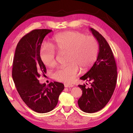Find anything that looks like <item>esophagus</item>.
<instances>
[{
  "label": "esophagus",
  "mask_w": 133,
  "mask_h": 133,
  "mask_svg": "<svg viewBox=\"0 0 133 133\" xmlns=\"http://www.w3.org/2000/svg\"><path fill=\"white\" fill-rule=\"evenodd\" d=\"M64 85L65 87H67V88H70V87H74V85H73V84H69V83H64Z\"/></svg>",
  "instance_id": "34e87169"
}]
</instances>
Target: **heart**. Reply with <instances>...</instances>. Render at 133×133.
<instances>
[{
  "label": "heart",
  "instance_id": "b5f03b06",
  "mask_svg": "<svg viewBox=\"0 0 133 133\" xmlns=\"http://www.w3.org/2000/svg\"><path fill=\"white\" fill-rule=\"evenodd\" d=\"M52 46L43 45L39 51L40 59L45 66L54 67L56 64L55 49L59 52H67L69 64L58 69L54 72L55 79L70 83L77 75L79 66L82 70L91 67L97 60L99 44L93 36H86L78 31H66L53 38Z\"/></svg>",
  "mask_w": 133,
  "mask_h": 133
}]
</instances>
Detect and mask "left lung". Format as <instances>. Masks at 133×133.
<instances>
[{
	"label": "left lung",
	"instance_id": "left-lung-1",
	"mask_svg": "<svg viewBox=\"0 0 133 133\" xmlns=\"http://www.w3.org/2000/svg\"><path fill=\"white\" fill-rule=\"evenodd\" d=\"M90 30L98 42L99 52L92 67L80 78L90 82L91 86L87 88L85 84L78 85L82 95L78 104L83 111L92 113L102 109L111 99L116 86L117 71L113 53L106 39L92 28Z\"/></svg>",
	"mask_w": 133,
	"mask_h": 133
}]
</instances>
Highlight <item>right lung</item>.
Returning a JSON list of instances; mask_svg holds the SVG:
<instances>
[{
	"label": "right lung",
	"instance_id": "1",
	"mask_svg": "<svg viewBox=\"0 0 133 133\" xmlns=\"http://www.w3.org/2000/svg\"><path fill=\"white\" fill-rule=\"evenodd\" d=\"M51 31L34 30L24 35L17 44L12 63V76L17 91L27 106L39 113L54 109L64 89L63 83L54 82L46 85L38 80L46 73L39 51L44 37Z\"/></svg>",
	"mask_w": 133,
	"mask_h": 133
}]
</instances>
